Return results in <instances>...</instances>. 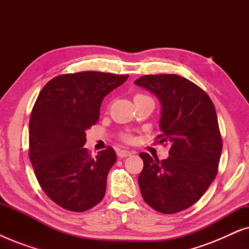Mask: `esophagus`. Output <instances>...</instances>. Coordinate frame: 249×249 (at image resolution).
<instances>
[{
    "instance_id": "esophagus-1",
    "label": "esophagus",
    "mask_w": 249,
    "mask_h": 249,
    "mask_svg": "<svg viewBox=\"0 0 249 249\" xmlns=\"http://www.w3.org/2000/svg\"><path fill=\"white\" fill-rule=\"evenodd\" d=\"M132 154V152H129V151H125V149H122V151H119L118 152V156L120 159H124V158H127V156H130Z\"/></svg>"
}]
</instances>
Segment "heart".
<instances>
[{
	"mask_svg": "<svg viewBox=\"0 0 249 249\" xmlns=\"http://www.w3.org/2000/svg\"><path fill=\"white\" fill-rule=\"evenodd\" d=\"M137 98H147V96H145V95H142V94H137V95H136V96H135V98H134V100H137ZM124 139H125V141H131V136L130 135H124Z\"/></svg>",
	"mask_w": 249,
	"mask_h": 249,
	"instance_id": "obj_1",
	"label": "heart"
}]
</instances>
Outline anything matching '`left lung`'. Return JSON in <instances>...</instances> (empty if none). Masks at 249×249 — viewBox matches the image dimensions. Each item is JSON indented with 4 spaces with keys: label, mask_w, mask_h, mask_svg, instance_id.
<instances>
[{
    "label": "left lung",
    "mask_w": 249,
    "mask_h": 249,
    "mask_svg": "<svg viewBox=\"0 0 249 249\" xmlns=\"http://www.w3.org/2000/svg\"><path fill=\"white\" fill-rule=\"evenodd\" d=\"M159 98L160 142H168L169 158L159 161L139 156L142 198L158 212L173 214L188 209L215 179L222 152L215 107L205 91L177 74H148L135 81Z\"/></svg>",
    "instance_id": "1"
}]
</instances>
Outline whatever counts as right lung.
<instances>
[{
    "label": "right lung",
    "mask_w": 249,
    "mask_h": 249,
    "mask_svg": "<svg viewBox=\"0 0 249 249\" xmlns=\"http://www.w3.org/2000/svg\"><path fill=\"white\" fill-rule=\"evenodd\" d=\"M128 74L95 71L61 74L37 97L29 121V159L47 196L72 212H85L103 199L107 173L117 161L108 147L91 156L86 130L100 118L103 98Z\"/></svg>",
    "instance_id": "obj_1"
}]
</instances>
